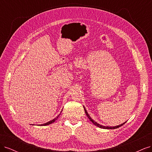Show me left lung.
Listing matches in <instances>:
<instances>
[{
  "mask_svg": "<svg viewBox=\"0 0 152 152\" xmlns=\"http://www.w3.org/2000/svg\"><path fill=\"white\" fill-rule=\"evenodd\" d=\"M84 111H85V113H86V115H87V117L89 118V120L93 122L95 126H98V127H100V128H102V129H117V128H118V127H120L121 126H123V124H125L126 122H124V123H123V124H121V125H119V126H113V127H109V126H102V125H100V124H99L98 123H97V122H96L94 121H93V119L91 118V117L89 116V115L88 114V113H87V110H86V108H85V107H84Z\"/></svg>",
  "mask_w": 152,
  "mask_h": 152,
  "instance_id": "1",
  "label": "left lung"
}]
</instances>
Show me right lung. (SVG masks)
<instances>
[{"label":"right lung","mask_w":152,"mask_h":152,"mask_svg":"<svg viewBox=\"0 0 152 152\" xmlns=\"http://www.w3.org/2000/svg\"><path fill=\"white\" fill-rule=\"evenodd\" d=\"M60 114L61 113H59L58 115L56 117V118H54V119H53L52 121H49V122H46V123H45V124H40V126H48V125H49V124H52V123H53V122H55V121H56L57 119L58 118V117H59V116L60 115Z\"/></svg>","instance_id":"obj_1"}]
</instances>
